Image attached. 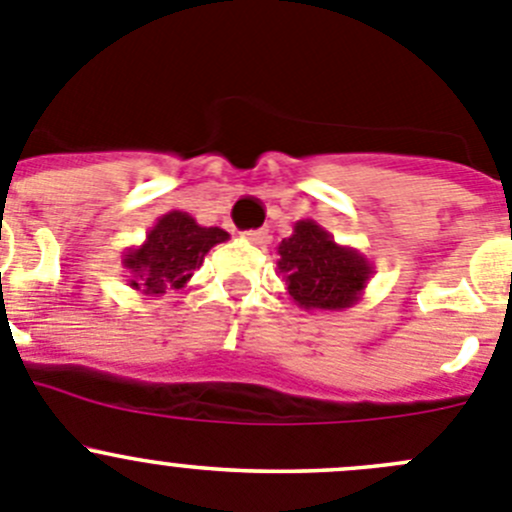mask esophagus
<instances>
[{"instance_id": "1", "label": "esophagus", "mask_w": 512, "mask_h": 512, "mask_svg": "<svg viewBox=\"0 0 512 512\" xmlns=\"http://www.w3.org/2000/svg\"><path fill=\"white\" fill-rule=\"evenodd\" d=\"M243 238H246L248 243H253V246H266V243H269V233L266 231H246Z\"/></svg>"}]
</instances>
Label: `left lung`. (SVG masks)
Wrapping results in <instances>:
<instances>
[{
    "label": "left lung",
    "mask_w": 512,
    "mask_h": 512,
    "mask_svg": "<svg viewBox=\"0 0 512 512\" xmlns=\"http://www.w3.org/2000/svg\"><path fill=\"white\" fill-rule=\"evenodd\" d=\"M276 274L289 296L306 311H344L359 304L374 266L357 248L342 246L319 223L304 218L276 246Z\"/></svg>",
    "instance_id": "8db88e82"
}]
</instances>
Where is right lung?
Here are the masks:
<instances>
[{"mask_svg":"<svg viewBox=\"0 0 512 512\" xmlns=\"http://www.w3.org/2000/svg\"><path fill=\"white\" fill-rule=\"evenodd\" d=\"M223 241H228L223 228L201 226L186 211H168L155 221L140 246L123 253V269L130 274L128 286L145 296L183 289L193 271L201 269L206 253Z\"/></svg>","mask_w":512,"mask_h":512,"instance_id":"obj_1","label":"right lung"}]
</instances>
